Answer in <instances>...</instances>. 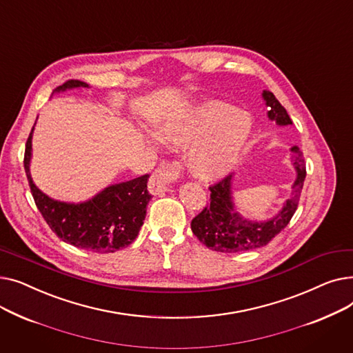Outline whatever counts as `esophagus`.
<instances>
[{"label": "esophagus", "mask_w": 353, "mask_h": 353, "mask_svg": "<svg viewBox=\"0 0 353 353\" xmlns=\"http://www.w3.org/2000/svg\"><path fill=\"white\" fill-rule=\"evenodd\" d=\"M177 176L179 165H176L174 163H163L150 177V181H148V190H150L152 194H163L164 192L169 190Z\"/></svg>", "instance_id": "esophagus-1"}]
</instances>
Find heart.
Wrapping results in <instances>:
<instances>
[{
    "label": "heart",
    "mask_w": 353,
    "mask_h": 353,
    "mask_svg": "<svg viewBox=\"0 0 353 353\" xmlns=\"http://www.w3.org/2000/svg\"><path fill=\"white\" fill-rule=\"evenodd\" d=\"M253 130L252 119L223 101H205L165 117L156 133L167 144L183 147L189 142L186 165L206 181L229 174L242 157Z\"/></svg>",
    "instance_id": "heart-1"
}]
</instances>
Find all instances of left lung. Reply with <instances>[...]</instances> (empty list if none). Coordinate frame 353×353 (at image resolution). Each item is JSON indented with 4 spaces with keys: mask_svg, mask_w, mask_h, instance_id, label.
<instances>
[{
    "mask_svg": "<svg viewBox=\"0 0 353 353\" xmlns=\"http://www.w3.org/2000/svg\"><path fill=\"white\" fill-rule=\"evenodd\" d=\"M262 97L269 110V120L276 121L277 125L292 124L288 111L277 101L272 91L263 90ZM290 152L296 179L292 184V196L285 201L279 213L263 221L243 217L234 206L233 176L230 174L210 188V206L203 209V212L192 220V230L203 245L221 253L254 250L266 246L274 236L288 226L298 209L299 196L306 177L305 159L299 147L293 145Z\"/></svg>",
    "mask_w": 353,
    "mask_h": 353,
    "instance_id": "left-lung-1",
    "label": "left lung"
}]
</instances>
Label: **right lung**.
Returning <instances> with one entry per match:
<instances>
[{
	"mask_svg": "<svg viewBox=\"0 0 353 353\" xmlns=\"http://www.w3.org/2000/svg\"><path fill=\"white\" fill-rule=\"evenodd\" d=\"M80 87H88V84L70 80L55 91ZM32 132L34 127L26 144L24 169L35 205L50 229L63 242L96 253H113L133 243L143 226L145 209L152 199L147 190L148 174L111 184L94 197L81 203L54 200L35 186L30 173Z\"/></svg>",
	"mask_w": 353,
	"mask_h": 353,
	"instance_id": "1",
	"label": "right lung"
}]
</instances>
